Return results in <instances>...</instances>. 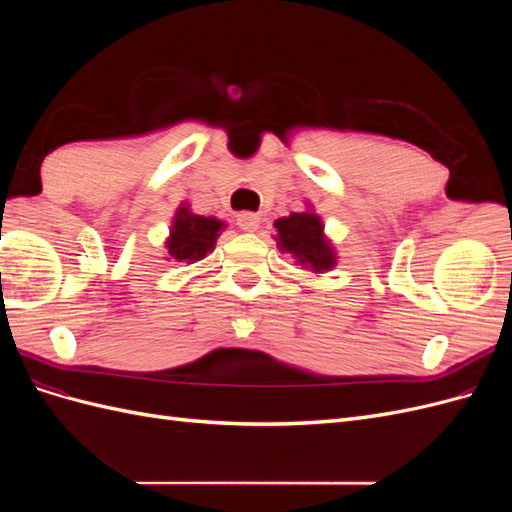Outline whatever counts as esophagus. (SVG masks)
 <instances>
[{"instance_id":"1","label":"esophagus","mask_w":512,"mask_h":512,"mask_svg":"<svg viewBox=\"0 0 512 512\" xmlns=\"http://www.w3.org/2000/svg\"><path fill=\"white\" fill-rule=\"evenodd\" d=\"M237 224L241 230L245 232H254L258 226H260V218L256 213H250V211H243L237 215Z\"/></svg>"}]
</instances>
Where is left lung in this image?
Segmentation results:
<instances>
[{"mask_svg":"<svg viewBox=\"0 0 512 512\" xmlns=\"http://www.w3.org/2000/svg\"><path fill=\"white\" fill-rule=\"evenodd\" d=\"M277 245L282 252H290L301 265L314 273L329 271L335 267L333 247L324 237L322 220L312 211L290 213L288 218L275 220Z\"/></svg>","mask_w":512,"mask_h":512,"instance_id":"1","label":"left lung"}]
</instances>
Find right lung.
Returning <instances> with one entry per match:
<instances>
[{
    "label": "right lung",
    "mask_w": 512,
    "mask_h": 512,
    "mask_svg": "<svg viewBox=\"0 0 512 512\" xmlns=\"http://www.w3.org/2000/svg\"><path fill=\"white\" fill-rule=\"evenodd\" d=\"M222 228L224 224L220 220L196 215L188 207H179L173 228H170V237L166 241L168 256L177 262H194L205 258L209 252H213Z\"/></svg>",
    "instance_id": "1"
}]
</instances>
